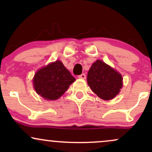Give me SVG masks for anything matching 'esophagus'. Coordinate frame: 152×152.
Returning a JSON list of instances; mask_svg holds the SVG:
<instances>
[{
  "mask_svg": "<svg viewBox=\"0 0 152 152\" xmlns=\"http://www.w3.org/2000/svg\"><path fill=\"white\" fill-rule=\"evenodd\" d=\"M86 74H81V75H79V76H78V78H81V79H85V78H86Z\"/></svg>",
  "mask_w": 152,
  "mask_h": 152,
  "instance_id": "34e87169",
  "label": "esophagus"
}]
</instances>
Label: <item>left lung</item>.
<instances>
[{"mask_svg":"<svg viewBox=\"0 0 152 152\" xmlns=\"http://www.w3.org/2000/svg\"><path fill=\"white\" fill-rule=\"evenodd\" d=\"M121 75L100 60L92 64L87 81L91 90L104 100L114 99L122 88Z\"/></svg>","mask_w":152,"mask_h":152,"instance_id":"obj_1","label":"left lung"}]
</instances>
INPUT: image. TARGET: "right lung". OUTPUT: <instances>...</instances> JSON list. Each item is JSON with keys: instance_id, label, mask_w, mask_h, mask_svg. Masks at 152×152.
<instances>
[{"instance_id": "obj_1", "label": "right lung", "mask_w": 152, "mask_h": 152, "mask_svg": "<svg viewBox=\"0 0 152 152\" xmlns=\"http://www.w3.org/2000/svg\"><path fill=\"white\" fill-rule=\"evenodd\" d=\"M75 80L63 63L56 61L38 70L33 81L36 93L47 100H56L65 93Z\"/></svg>"}]
</instances>
